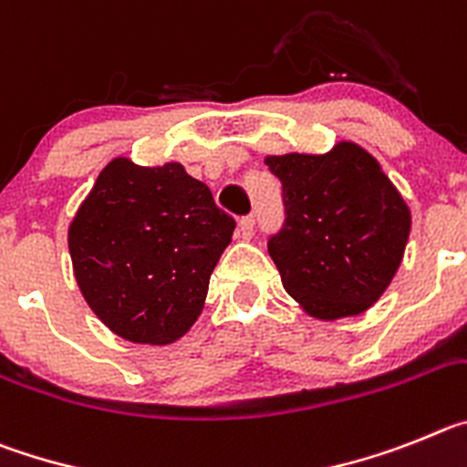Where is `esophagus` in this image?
Here are the masks:
<instances>
[{"mask_svg": "<svg viewBox=\"0 0 467 467\" xmlns=\"http://www.w3.org/2000/svg\"><path fill=\"white\" fill-rule=\"evenodd\" d=\"M254 228H255L254 216H244L242 221H239V234H242L244 239L254 237Z\"/></svg>", "mask_w": 467, "mask_h": 467, "instance_id": "1", "label": "esophagus"}]
</instances>
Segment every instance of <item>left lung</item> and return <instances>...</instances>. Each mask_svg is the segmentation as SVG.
Instances as JSON below:
<instances>
[{"label":"left lung","mask_w":467,"mask_h":467,"mask_svg":"<svg viewBox=\"0 0 467 467\" xmlns=\"http://www.w3.org/2000/svg\"><path fill=\"white\" fill-rule=\"evenodd\" d=\"M284 188V228L267 251L285 293L321 321L356 317L389 288L411 216L379 162L354 141L323 155H267Z\"/></svg>","instance_id":"1"}]
</instances>
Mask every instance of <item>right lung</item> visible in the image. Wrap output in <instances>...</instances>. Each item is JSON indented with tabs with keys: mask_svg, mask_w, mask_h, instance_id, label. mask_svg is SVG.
I'll list each match as a JSON object with an SVG mask.
<instances>
[{
	"mask_svg": "<svg viewBox=\"0 0 467 467\" xmlns=\"http://www.w3.org/2000/svg\"><path fill=\"white\" fill-rule=\"evenodd\" d=\"M234 218L183 170L113 158L71 218L74 276L88 306L119 337L171 344L202 314Z\"/></svg>",
	"mask_w": 467,
	"mask_h": 467,
	"instance_id": "1",
	"label": "right lung"
}]
</instances>
